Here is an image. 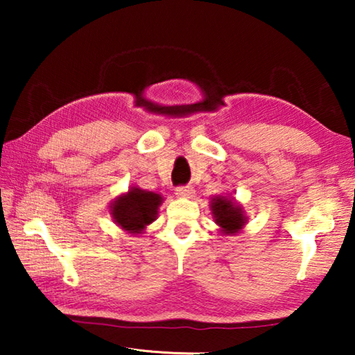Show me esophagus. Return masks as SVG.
Masks as SVG:
<instances>
[{"instance_id": "obj_1", "label": "esophagus", "mask_w": 355, "mask_h": 355, "mask_svg": "<svg viewBox=\"0 0 355 355\" xmlns=\"http://www.w3.org/2000/svg\"><path fill=\"white\" fill-rule=\"evenodd\" d=\"M175 194L178 197H186V199H189V197L194 196V188H192V186H178L175 189Z\"/></svg>"}]
</instances>
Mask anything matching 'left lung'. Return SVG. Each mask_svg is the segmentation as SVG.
Returning a JSON list of instances; mask_svg holds the SVG:
<instances>
[{"label":"left lung","mask_w":355,"mask_h":355,"mask_svg":"<svg viewBox=\"0 0 355 355\" xmlns=\"http://www.w3.org/2000/svg\"><path fill=\"white\" fill-rule=\"evenodd\" d=\"M214 222L220 227L224 235H236L248 222L241 205L225 196H216L209 203Z\"/></svg>","instance_id":"obj_1"}]
</instances>
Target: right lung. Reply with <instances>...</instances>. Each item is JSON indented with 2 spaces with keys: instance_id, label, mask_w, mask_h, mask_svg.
I'll return each instance as SVG.
<instances>
[{
  "instance_id": "obj_1",
  "label": "right lung",
  "mask_w": 355,
  "mask_h": 355,
  "mask_svg": "<svg viewBox=\"0 0 355 355\" xmlns=\"http://www.w3.org/2000/svg\"><path fill=\"white\" fill-rule=\"evenodd\" d=\"M161 203L163 197L159 194L133 186L111 203V216L122 230L137 235L156 219Z\"/></svg>"
}]
</instances>
